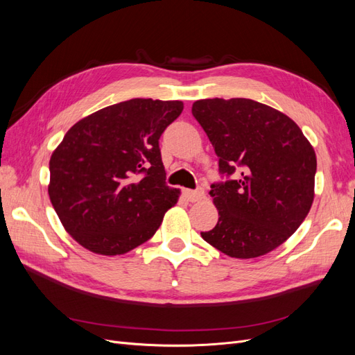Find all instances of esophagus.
<instances>
[{
    "label": "esophagus",
    "instance_id": "obj_1",
    "mask_svg": "<svg viewBox=\"0 0 355 355\" xmlns=\"http://www.w3.org/2000/svg\"><path fill=\"white\" fill-rule=\"evenodd\" d=\"M184 196H185V198L188 200V201H200V200H202L204 198V191L202 189H196V191H192V189H185L184 191Z\"/></svg>",
    "mask_w": 355,
    "mask_h": 355
}]
</instances>
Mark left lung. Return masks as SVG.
Segmentation results:
<instances>
[{"mask_svg": "<svg viewBox=\"0 0 355 355\" xmlns=\"http://www.w3.org/2000/svg\"><path fill=\"white\" fill-rule=\"evenodd\" d=\"M192 115L210 139L220 173L239 171V179L211 185L219 220L201 237L235 259L272 252L313 206V145L292 118L252 99H201Z\"/></svg>", "mask_w": 355, "mask_h": 355, "instance_id": "1", "label": "left lung"}]
</instances>
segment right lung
<instances>
[{
	"label": "right lung",
	"instance_id": "right-lung-1",
	"mask_svg": "<svg viewBox=\"0 0 355 355\" xmlns=\"http://www.w3.org/2000/svg\"><path fill=\"white\" fill-rule=\"evenodd\" d=\"M180 101L132 99L75 123L50 158L49 196L63 228L96 254L153 237L180 191L166 185L158 139Z\"/></svg>",
	"mask_w": 355,
	"mask_h": 355
}]
</instances>
